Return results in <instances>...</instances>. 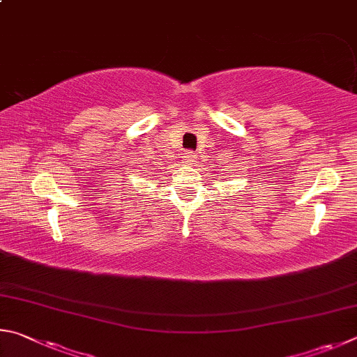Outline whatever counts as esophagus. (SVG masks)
<instances>
[{
	"instance_id": "34e87169",
	"label": "esophagus",
	"mask_w": 357,
	"mask_h": 357,
	"mask_svg": "<svg viewBox=\"0 0 357 357\" xmlns=\"http://www.w3.org/2000/svg\"><path fill=\"white\" fill-rule=\"evenodd\" d=\"M195 158H196V155L192 153V152H186L185 153V161L186 162H192V161H195Z\"/></svg>"
}]
</instances>
